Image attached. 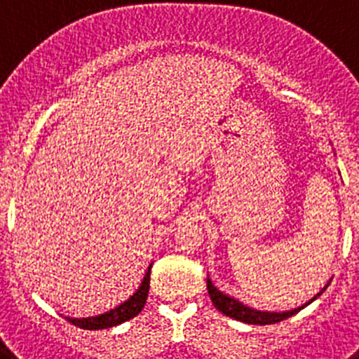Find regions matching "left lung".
<instances>
[{"instance_id": "obj_1", "label": "left lung", "mask_w": 359, "mask_h": 359, "mask_svg": "<svg viewBox=\"0 0 359 359\" xmlns=\"http://www.w3.org/2000/svg\"><path fill=\"white\" fill-rule=\"evenodd\" d=\"M325 287H323L320 293H316V297L311 298L309 302L304 304V306H300V307H297V309L284 311V313H269V311L252 309V307L244 306L243 302H239V300H236V298H231V297H228V294L221 293V291H219L217 287L212 284L210 278H207V290H208V294H210V298H212V304L215 306V309H219L221 313H223V315L230 316V318L239 320V322H244V323H252V325H269V323L282 322V320H286V318H290V316L297 315L298 311L304 309L306 306H309L313 300H316V298H318L320 294L325 291Z\"/></svg>"}]
</instances>
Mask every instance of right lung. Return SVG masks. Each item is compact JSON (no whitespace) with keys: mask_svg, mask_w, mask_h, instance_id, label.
<instances>
[{"mask_svg":"<svg viewBox=\"0 0 359 359\" xmlns=\"http://www.w3.org/2000/svg\"><path fill=\"white\" fill-rule=\"evenodd\" d=\"M151 268L152 264L147 268V273H145L144 280H142L140 287L136 290V293H133L131 297L126 300L123 304L116 306L115 309L107 311L104 315L97 316H88V318H66L69 323L77 325L81 329H88V331H97V329H107L115 327L118 323L128 322V320L135 318L145 306V300H147L149 293V280H151Z\"/></svg>","mask_w":359,"mask_h":359,"instance_id":"obj_1","label":"right lung"}]
</instances>
